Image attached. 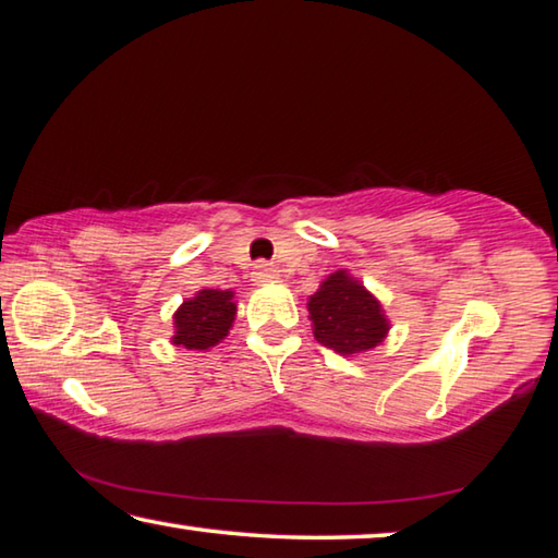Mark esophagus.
Segmentation results:
<instances>
[{
    "label": "esophagus",
    "mask_w": 558,
    "mask_h": 558,
    "mask_svg": "<svg viewBox=\"0 0 558 558\" xmlns=\"http://www.w3.org/2000/svg\"><path fill=\"white\" fill-rule=\"evenodd\" d=\"M252 277H254L256 284H266V281H277L279 279V271L274 269L271 264H256L254 271H252Z\"/></svg>",
    "instance_id": "34e87169"
}]
</instances>
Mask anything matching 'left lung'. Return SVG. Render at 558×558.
Here are the masks:
<instances>
[{
    "instance_id": "1",
    "label": "left lung",
    "mask_w": 558,
    "mask_h": 558,
    "mask_svg": "<svg viewBox=\"0 0 558 558\" xmlns=\"http://www.w3.org/2000/svg\"><path fill=\"white\" fill-rule=\"evenodd\" d=\"M306 310L314 339L342 357L375 350L390 332L379 299L347 269L329 274L310 296Z\"/></svg>"
}]
</instances>
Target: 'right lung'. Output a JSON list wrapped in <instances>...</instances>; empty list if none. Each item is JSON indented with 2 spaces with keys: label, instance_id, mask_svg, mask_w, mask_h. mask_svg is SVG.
<instances>
[{
  "label": "right lung",
  "instance_id": "1",
  "mask_svg": "<svg viewBox=\"0 0 558 558\" xmlns=\"http://www.w3.org/2000/svg\"><path fill=\"white\" fill-rule=\"evenodd\" d=\"M236 306L239 302L231 289H198L175 310L171 342L196 352L211 350L229 337Z\"/></svg>",
  "mask_w": 558,
  "mask_h": 558
}]
</instances>
